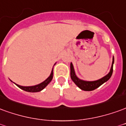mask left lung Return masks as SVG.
<instances>
[{"mask_svg": "<svg viewBox=\"0 0 126 126\" xmlns=\"http://www.w3.org/2000/svg\"><path fill=\"white\" fill-rule=\"evenodd\" d=\"M113 63H114V57L112 58V63L110 70L109 74L105 76L104 77H103V78L99 79L97 80H95V81H85V80H82L79 79L76 76L75 71L74 69V66L72 65V63H71V64H70V76H71V78H72L73 82L80 89L84 91H93L99 87L102 84H104L105 82L109 80L110 78L111 77L112 71H113Z\"/></svg>", "mask_w": 126, "mask_h": 126, "instance_id": "8db88e82", "label": "left lung"}]
</instances>
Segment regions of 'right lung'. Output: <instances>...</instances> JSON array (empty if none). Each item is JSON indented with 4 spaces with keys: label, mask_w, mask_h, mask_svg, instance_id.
Instances as JSON below:
<instances>
[{
    "label": "right lung",
    "mask_w": 126,
    "mask_h": 126,
    "mask_svg": "<svg viewBox=\"0 0 126 126\" xmlns=\"http://www.w3.org/2000/svg\"><path fill=\"white\" fill-rule=\"evenodd\" d=\"M52 78H53V69H52V72H51L50 76L40 84H37V85H35V86H29V87H24V86H20L19 84H16L17 85L18 87H20L21 89L28 91V92H39V91H41L42 90H43L50 82Z\"/></svg>",
    "instance_id": "right-lung-1"
}]
</instances>
